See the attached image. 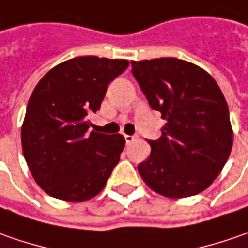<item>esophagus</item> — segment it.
<instances>
[{
	"mask_svg": "<svg viewBox=\"0 0 248 248\" xmlns=\"http://www.w3.org/2000/svg\"><path fill=\"white\" fill-rule=\"evenodd\" d=\"M124 139H125V143H131L135 140V137L134 135H124Z\"/></svg>",
	"mask_w": 248,
	"mask_h": 248,
	"instance_id": "esophagus-1",
	"label": "esophagus"
}]
</instances>
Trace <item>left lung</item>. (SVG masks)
<instances>
[{
    "instance_id": "8db88e82",
    "label": "left lung",
    "mask_w": 248,
    "mask_h": 248,
    "mask_svg": "<svg viewBox=\"0 0 248 248\" xmlns=\"http://www.w3.org/2000/svg\"><path fill=\"white\" fill-rule=\"evenodd\" d=\"M132 76L150 108L167 121L138 171L158 195L179 199L213 184L231 155L228 103L215 80L193 63L160 58L132 61Z\"/></svg>"
}]
</instances>
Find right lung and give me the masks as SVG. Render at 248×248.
<instances>
[{
	"instance_id": "1",
	"label": "right lung",
	"mask_w": 248,
	"mask_h": 248,
	"mask_svg": "<svg viewBox=\"0 0 248 248\" xmlns=\"http://www.w3.org/2000/svg\"><path fill=\"white\" fill-rule=\"evenodd\" d=\"M125 59L80 56L55 66L34 88L22 125V149L38 186L66 202H84L106 185L125 146L123 135L91 131L108 85Z\"/></svg>"
}]
</instances>
